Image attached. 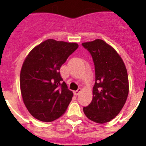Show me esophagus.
I'll return each mask as SVG.
<instances>
[{
  "label": "esophagus",
  "mask_w": 146,
  "mask_h": 146,
  "mask_svg": "<svg viewBox=\"0 0 146 146\" xmlns=\"http://www.w3.org/2000/svg\"><path fill=\"white\" fill-rule=\"evenodd\" d=\"M80 92H81V88H78L77 91H74V94L75 95V96H77V95H78Z\"/></svg>",
  "instance_id": "1"
}]
</instances>
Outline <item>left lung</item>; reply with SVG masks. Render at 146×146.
Wrapping results in <instances>:
<instances>
[{
    "label": "left lung",
    "mask_w": 146,
    "mask_h": 146,
    "mask_svg": "<svg viewBox=\"0 0 146 146\" xmlns=\"http://www.w3.org/2000/svg\"><path fill=\"white\" fill-rule=\"evenodd\" d=\"M90 52L95 67L93 99L83 108L88 118L99 123L111 121L120 113L129 94L126 66L114 48L102 39L82 44Z\"/></svg>",
    "instance_id": "left-lung-1"
}]
</instances>
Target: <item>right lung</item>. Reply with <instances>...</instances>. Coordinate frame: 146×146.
Masks as SVG:
<instances>
[{
    "mask_svg": "<svg viewBox=\"0 0 146 146\" xmlns=\"http://www.w3.org/2000/svg\"><path fill=\"white\" fill-rule=\"evenodd\" d=\"M77 48L76 43L47 39L25 58L20 72V90L25 107L35 118L50 122L66 112L73 93L63 82L60 69Z\"/></svg>",
    "mask_w": 146,
    "mask_h": 146,
    "instance_id": "right-lung-1",
    "label": "right lung"
}]
</instances>
